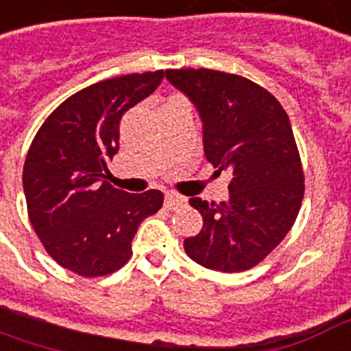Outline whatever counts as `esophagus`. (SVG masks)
I'll return each instance as SVG.
<instances>
[{"instance_id": "34e87169", "label": "esophagus", "mask_w": 351, "mask_h": 351, "mask_svg": "<svg viewBox=\"0 0 351 351\" xmlns=\"http://www.w3.org/2000/svg\"><path fill=\"white\" fill-rule=\"evenodd\" d=\"M186 199L182 195H176V193H167L165 195V208L167 210H175L178 206H182Z\"/></svg>"}]
</instances>
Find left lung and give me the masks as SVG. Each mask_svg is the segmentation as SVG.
Segmentation results:
<instances>
[{
  "label": "left lung",
  "instance_id": "obj_1",
  "mask_svg": "<svg viewBox=\"0 0 351 351\" xmlns=\"http://www.w3.org/2000/svg\"><path fill=\"white\" fill-rule=\"evenodd\" d=\"M165 76L199 110L206 160L232 173L227 201L189 199L204 225L184 249L215 271L255 268L292 228L305 191L287 111L269 90L238 74L175 69Z\"/></svg>",
  "mask_w": 351,
  "mask_h": 351
}]
</instances>
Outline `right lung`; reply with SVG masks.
Here are the masks:
<instances>
[{
	"mask_svg": "<svg viewBox=\"0 0 351 351\" xmlns=\"http://www.w3.org/2000/svg\"><path fill=\"white\" fill-rule=\"evenodd\" d=\"M163 70L104 80L69 96L38 128L23 163L29 221L46 253L93 279L121 269L143 219L163 193H126L106 180L119 150V123L162 83Z\"/></svg>",
	"mask_w": 351,
	"mask_h": 351,
	"instance_id": "add662e5",
	"label": "right lung"
}]
</instances>
